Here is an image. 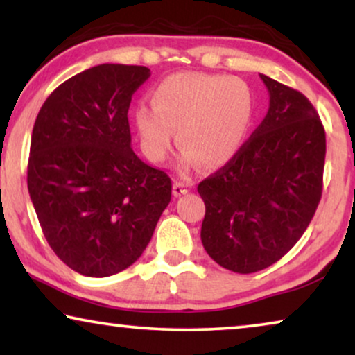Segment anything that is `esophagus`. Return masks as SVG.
I'll return each mask as SVG.
<instances>
[{
	"instance_id": "34e87169",
	"label": "esophagus",
	"mask_w": 355,
	"mask_h": 355,
	"mask_svg": "<svg viewBox=\"0 0 355 355\" xmlns=\"http://www.w3.org/2000/svg\"><path fill=\"white\" fill-rule=\"evenodd\" d=\"M187 192H189L187 184L174 181V184H173V196L174 197H181V196H184V193H187Z\"/></svg>"
}]
</instances>
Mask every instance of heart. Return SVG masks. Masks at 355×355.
<instances>
[{"label":"heart","instance_id":"1","mask_svg":"<svg viewBox=\"0 0 355 355\" xmlns=\"http://www.w3.org/2000/svg\"><path fill=\"white\" fill-rule=\"evenodd\" d=\"M254 119V95L239 77L178 72L152 92V106L134 110L145 155L163 162L174 145L184 148L181 169L198 163L205 169L225 166L241 152Z\"/></svg>","mask_w":355,"mask_h":355}]
</instances>
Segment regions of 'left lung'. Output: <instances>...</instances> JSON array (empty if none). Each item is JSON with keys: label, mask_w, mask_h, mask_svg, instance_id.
Segmentation results:
<instances>
[{"label": "left lung", "mask_w": 355, "mask_h": 355, "mask_svg": "<svg viewBox=\"0 0 355 355\" xmlns=\"http://www.w3.org/2000/svg\"><path fill=\"white\" fill-rule=\"evenodd\" d=\"M268 113L241 152L198 184L202 244L234 273L268 268L293 249L322 198L327 137L312 103L260 74Z\"/></svg>", "instance_id": "1"}]
</instances>
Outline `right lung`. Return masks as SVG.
<instances>
[{"label":"right lung","instance_id":"obj_1","mask_svg":"<svg viewBox=\"0 0 355 355\" xmlns=\"http://www.w3.org/2000/svg\"><path fill=\"white\" fill-rule=\"evenodd\" d=\"M144 66L100 64L58 87L38 111L27 186L53 252L105 278L142 255L171 200V179L130 145L128 111Z\"/></svg>","mask_w":355,"mask_h":355}]
</instances>
